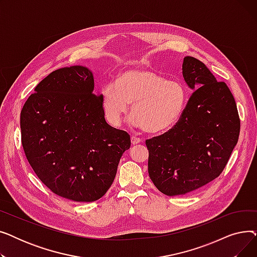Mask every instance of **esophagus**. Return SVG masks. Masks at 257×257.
<instances>
[{
	"instance_id": "obj_1",
	"label": "esophagus",
	"mask_w": 257,
	"mask_h": 257,
	"mask_svg": "<svg viewBox=\"0 0 257 257\" xmlns=\"http://www.w3.org/2000/svg\"><path fill=\"white\" fill-rule=\"evenodd\" d=\"M131 143H132V145H138V144L142 143V139L137 138V137H131Z\"/></svg>"
}]
</instances>
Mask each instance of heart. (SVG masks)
I'll list each match as a JSON object with an SVG mask.
<instances>
[{
	"mask_svg": "<svg viewBox=\"0 0 257 257\" xmlns=\"http://www.w3.org/2000/svg\"><path fill=\"white\" fill-rule=\"evenodd\" d=\"M186 90L178 81H167L151 71L132 69L124 72L116 83L102 90L106 120L118 126L132 104L131 124L149 133H161L178 123L186 105Z\"/></svg>",
	"mask_w": 257,
	"mask_h": 257,
	"instance_id": "heart-1",
	"label": "heart"
}]
</instances>
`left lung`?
Returning <instances> with one entry per match:
<instances>
[{"mask_svg": "<svg viewBox=\"0 0 257 257\" xmlns=\"http://www.w3.org/2000/svg\"><path fill=\"white\" fill-rule=\"evenodd\" d=\"M182 75L194 92L180 119L168 132L146 141L149 176L167 196L185 195L219 177L240 128L230 89L203 62L184 57Z\"/></svg>", "mask_w": 257, "mask_h": 257, "instance_id": "1", "label": "left lung"}]
</instances>
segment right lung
<instances>
[{"mask_svg":"<svg viewBox=\"0 0 257 257\" xmlns=\"http://www.w3.org/2000/svg\"><path fill=\"white\" fill-rule=\"evenodd\" d=\"M92 72L62 67L36 85L21 112L22 145L42 182L62 198L92 202L111 186L130 136L108 125Z\"/></svg>","mask_w":257,"mask_h":257,"instance_id":"add662e5","label":"right lung"}]
</instances>
